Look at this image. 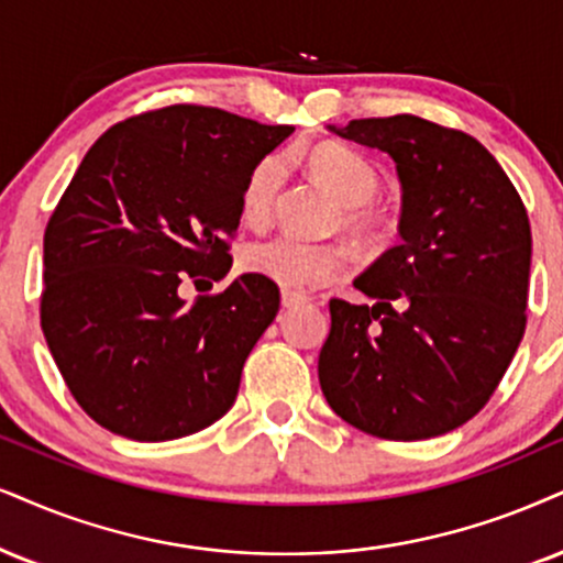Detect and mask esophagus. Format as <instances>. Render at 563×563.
Returning a JSON list of instances; mask_svg holds the SVG:
<instances>
[{"label":"esophagus","instance_id":"1","mask_svg":"<svg viewBox=\"0 0 563 563\" xmlns=\"http://www.w3.org/2000/svg\"><path fill=\"white\" fill-rule=\"evenodd\" d=\"M305 302H308V295L292 292V289H284V292H282L284 308H297V305H305Z\"/></svg>","mask_w":563,"mask_h":563}]
</instances>
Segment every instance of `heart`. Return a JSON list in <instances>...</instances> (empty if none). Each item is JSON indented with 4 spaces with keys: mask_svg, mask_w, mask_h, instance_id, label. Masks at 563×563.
I'll list each match as a JSON object with an SVG mask.
<instances>
[{
    "mask_svg": "<svg viewBox=\"0 0 563 563\" xmlns=\"http://www.w3.org/2000/svg\"><path fill=\"white\" fill-rule=\"evenodd\" d=\"M308 169L336 198V203L344 206L342 227L346 232L365 242L384 238L386 217L373 203L380 190V177L376 166L365 156L344 148V145H323L308 156ZM282 177L284 164L279 156L261 158L250 169L245 187H242V217L250 224H263L271 217ZM350 263L352 255L344 245H336V242L313 245V242L287 238V234L253 242L242 253V268L279 284V287L295 289V292L339 279L346 274Z\"/></svg>",
    "mask_w": 563,
    "mask_h": 563,
    "instance_id": "b5f03b06",
    "label": "heart"
}]
</instances>
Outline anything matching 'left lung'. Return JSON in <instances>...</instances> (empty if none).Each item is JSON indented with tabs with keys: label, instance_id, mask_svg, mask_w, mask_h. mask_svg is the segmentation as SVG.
Here are the masks:
<instances>
[{
	"label": "left lung",
	"instance_id": "left-lung-1",
	"mask_svg": "<svg viewBox=\"0 0 563 563\" xmlns=\"http://www.w3.org/2000/svg\"><path fill=\"white\" fill-rule=\"evenodd\" d=\"M331 130L397 162L401 242L355 279L376 302H329L323 397L376 439L449 433L488 405L525 336V203L488 148L462 130L415 114Z\"/></svg>",
	"mask_w": 563,
	"mask_h": 563
}]
</instances>
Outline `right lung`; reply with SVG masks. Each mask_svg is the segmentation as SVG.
<instances>
[{"label": "right lung", "instance_id": "add662e5", "mask_svg": "<svg viewBox=\"0 0 563 563\" xmlns=\"http://www.w3.org/2000/svg\"><path fill=\"white\" fill-rule=\"evenodd\" d=\"M292 135L217 107L175 103L90 145L44 232L41 329L75 401L133 441H172L224 418L242 365L279 313V287L224 279L242 187Z\"/></svg>", "mask_w": 563, "mask_h": 563}]
</instances>
